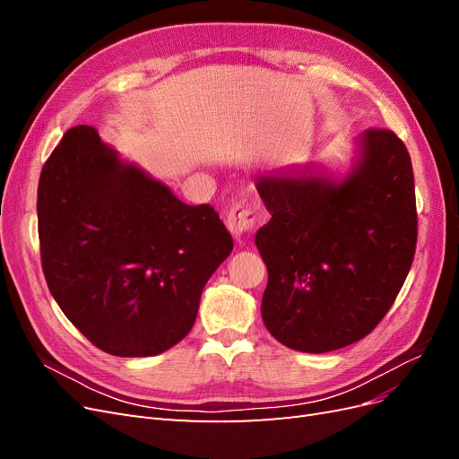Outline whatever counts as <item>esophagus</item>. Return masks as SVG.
I'll return each mask as SVG.
<instances>
[{
    "instance_id": "obj_1",
    "label": "esophagus",
    "mask_w": 459,
    "mask_h": 459,
    "mask_svg": "<svg viewBox=\"0 0 459 459\" xmlns=\"http://www.w3.org/2000/svg\"><path fill=\"white\" fill-rule=\"evenodd\" d=\"M255 221H256L255 212H253V208L248 206V204H235V206H231L228 216H226L228 230H230L238 239H241L243 235L253 231Z\"/></svg>"
}]
</instances>
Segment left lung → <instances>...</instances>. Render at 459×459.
<instances>
[{"label": "left lung", "mask_w": 459, "mask_h": 459, "mask_svg": "<svg viewBox=\"0 0 459 459\" xmlns=\"http://www.w3.org/2000/svg\"><path fill=\"white\" fill-rule=\"evenodd\" d=\"M359 145L362 160L339 184L299 169L256 184L272 214L255 239L268 268L262 319L293 351L322 354L369 335L411 268L410 152L385 128L366 130Z\"/></svg>", "instance_id": "left-lung-1"}]
</instances>
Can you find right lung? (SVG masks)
<instances>
[{
	"label": "right lung",
	"mask_w": 459,
	"mask_h": 459,
	"mask_svg": "<svg viewBox=\"0 0 459 459\" xmlns=\"http://www.w3.org/2000/svg\"><path fill=\"white\" fill-rule=\"evenodd\" d=\"M41 270L63 314L97 349L155 356L195 324L201 293L233 248L211 204L191 206L74 126L38 184Z\"/></svg>",
	"instance_id": "add662e5"
}]
</instances>
